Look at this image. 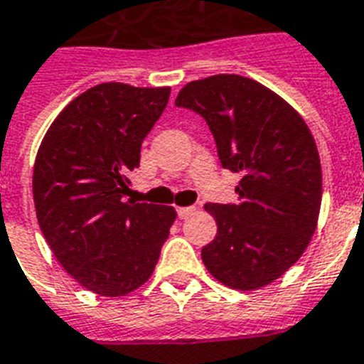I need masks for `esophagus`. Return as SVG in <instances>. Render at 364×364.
<instances>
[{"instance_id": "34e87169", "label": "esophagus", "mask_w": 364, "mask_h": 364, "mask_svg": "<svg viewBox=\"0 0 364 364\" xmlns=\"http://www.w3.org/2000/svg\"><path fill=\"white\" fill-rule=\"evenodd\" d=\"M192 211H194V208H192V205H188V208H177V217L187 218Z\"/></svg>"}]
</instances>
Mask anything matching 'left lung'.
<instances>
[{"mask_svg":"<svg viewBox=\"0 0 364 364\" xmlns=\"http://www.w3.org/2000/svg\"><path fill=\"white\" fill-rule=\"evenodd\" d=\"M176 106L202 115L220 164L241 173L237 203H208L217 235L202 249L209 273L235 289L271 284L301 258L321 205L316 141L297 112L250 78L188 82Z\"/></svg>","mask_w":364,"mask_h":364,"instance_id":"left-lung-1","label":"left lung"}]
</instances>
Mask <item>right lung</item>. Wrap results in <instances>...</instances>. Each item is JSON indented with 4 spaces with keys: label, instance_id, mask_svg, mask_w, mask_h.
<instances>
[{
    "label": "right lung",
    "instance_id": "1",
    "mask_svg": "<svg viewBox=\"0 0 364 364\" xmlns=\"http://www.w3.org/2000/svg\"><path fill=\"white\" fill-rule=\"evenodd\" d=\"M168 99L170 87L99 84L65 106L38 147V226L65 271L99 295L140 288L176 220L170 205L125 198L141 141Z\"/></svg>",
    "mask_w": 364,
    "mask_h": 364
}]
</instances>
